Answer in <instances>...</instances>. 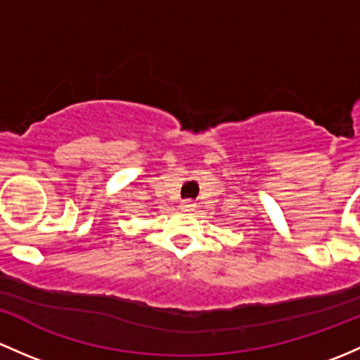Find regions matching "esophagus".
Instances as JSON below:
<instances>
[{
    "label": "esophagus",
    "mask_w": 360,
    "mask_h": 360,
    "mask_svg": "<svg viewBox=\"0 0 360 360\" xmlns=\"http://www.w3.org/2000/svg\"><path fill=\"white\" fill-rule=\"evenodd\" d=\"M194 202H192V201H184V202H181V210H185V211H192V210H194Z\"/></svg>",
    "instance_id": "34e87169"
}]
</instances>
